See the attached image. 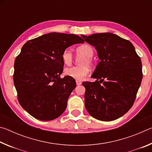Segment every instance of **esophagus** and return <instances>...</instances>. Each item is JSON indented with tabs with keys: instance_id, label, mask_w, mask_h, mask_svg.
<instances>
[{
	"instance_id": "esophagus-1",
	"label": "esophagus",
	"mask_w": 152,
	"mask_h": 152,
	"mask_svg": "<svg viewBox=\"0 0 152 152\" xmlns=\"http://www.w3.org/2000/svg\"><path fill=\"white\" fill-rule=\"evenodd\" d=\"M76 83L77 85H80V84H82V82L80 80H76Z\"/></svg>"
}]
</instances>
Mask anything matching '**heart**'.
Returning <instances> with one entry per match:
<instances>
[{
    "mask_svg": "<svg viewBox=\"0 0 152 152\" xmlns=\"http://www.w3.org/2000/svg\"><path fill=\"white\" fill-rule=\"evenodd\" d=\"M77 56H83L84 59L81 61V66L71 67L65 70L66 75L78 80H82L88 75L89 68L86 65H91L92 58L94 56V49L91 45L88 44L82 45L76 49ZM61 59L64 64L67 66H70L73 61V56L72 52L68 49L64 50L61 55Z\"/></svg>",
    "mask_w": 152,
    "mask_h": 152,
    "instance_id": "obj_1",
    "label": "heart"
}]
</instances>
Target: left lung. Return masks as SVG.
Masks as SVG:
<instances>
[{
  "label": "left lung",
  "mask_w": 152,
  "mask_h": 152,
  "mask_svg": "<svg viewBox=\"0 0 152 152\" xmlns=\"http://www.w3.org/2000/svg\"><path fill=\"white\" fill-rule=\"evenodd\" d=\"M81 35L95 48L101 60L91 76L96 80L82 83L86 109L100 121L117 119L135 101L143 76L140 58L129 41L112 33Z\"/></svg>",
  "instance_id": "left-lung-1"
}]
</instances>
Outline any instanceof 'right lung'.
<instances>
[{
  "label": "right lung",
  "instance_id": "right-lung-1",
  "mask_svg": "<svg viewBox=\"0 0 152 152\" xmlns=\"http://www.w3.org/2000/svg\"><path fill=\"white\" fill-rule=\"evenodd\" d=\"M84 42L74 34L50 33L22 47L15 61L14 84L20 106L35 119H55L66 110L76 84L70 76L60 78L61 55L67 48Z\"/></svg>",
  "mask_w": 152,
  "mask_h": 152
}]
</instances>
